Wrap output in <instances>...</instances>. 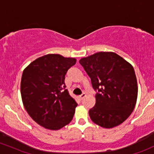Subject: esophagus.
Segmentation results:
<instances>
[{
	"label": "esophagus",
	"mask_w": 154,
	"mask_h": 154,
	"mask_svg": "<svg viewBox=\"0 0 154 154\" xmlns=\"http://www.w3.org/2000/svg\"><path fill=\"white\" fill-rule=\"evenodd\" d=\"M85 96H86V94H85V93H82L81 95H80V96H79V97H78V98H79V99H80V100H82V99H83L84 97H85Z\"/></svg>",
	"instance_id": "1"
}]
</instances>
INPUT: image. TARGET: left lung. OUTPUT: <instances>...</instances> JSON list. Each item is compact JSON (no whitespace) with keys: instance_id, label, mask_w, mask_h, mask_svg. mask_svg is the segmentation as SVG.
I'll list each match as a JSON object with an SVG mask.
<instances>
[{"instance_id":"obj_1","label":"left lung","mask_w":154,"mask_h":154,"mask_svg":"<svg viewBox=\"0 0 154 154\" xmlns=\"http://www.w3.org/2000/svg\"><path fill=\"white\" fill-rule=\"evenodd\" d=\"M79 62L98 90L95 106L88 112L91 119L105 128L122 123L134 111L138 94L132 65L111 51L95 53Z\"/></svg>"}]
</instances>
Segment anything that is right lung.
I'll list each match as a JSON object with an SVG mask.
<instances>
[{
    "label": "right lung",
    "instance_id": "add662e5",
    "mask_svg": "<svg viewBox=\"0 0 154 154\" xmlns=\"http://www.w3.org/2000/svg\"><path fill=\"white\" fill-rule=\"evenodd\" d=\"M76 61L75 58L48 54L23 70L20 93L24 108L45 128L59 130L72 120L77 104L66 89L64 80Z\"/></svg>",
    "mask_w": 154,
    "mask_h": 154
}]
</instances>
